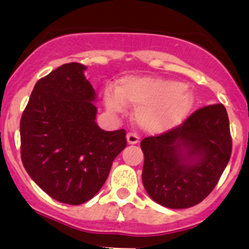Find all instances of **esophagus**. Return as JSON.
<instances>
[{"label":"esophagus","instance_id":"1","mask_svg":"<svg viewBox=\"0 0 249 249\" xmlns=\"http://www.w3.org/2000/svg\"><path fill=\"white\" fill-rule=\"evenodd\" d=\"M126 140L129 144H136L137 142H139V136H137L135 132H129V134L126 135Z\"/></svg>","mask_w":249,"mask_h":249}]
</instances>
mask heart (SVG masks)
Here are the masks:
<instances>
[{
    "instance_id": "heart-1",
    "label": "heart",
    "mask_w": 249,
    "mask_h": 249,
    "mask_svg": "<svg viewBox=\"0 0 249 249\" xmlns=\"http://www.w3.org/2000/svg\"><path fill=\"white\" fill-rule=\"evenodd\" d=\"M106 107L120 113L124 105L135 107L134 120L142 130L161 132L180 124L195 103L192 91L182 83L159 76H126L117 91L105 93Z\"/></svg>"
}]
</instances>
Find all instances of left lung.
<instances>
[{
	"mask_svg": "<svg viewBox=\"0 0 249 249\" xmlns=\"http://www.w3.org/2000/svg\"><path fill=\"white\" fill-rule=\"evenodd\" d=\"M142 182L166 208L201 203L216 186L232 151L228 112L221 103L199 108L178 126L141 141Z\"/></svg>",
	"mask_w": 249,
	"mask_h": 249,
	"instance_id": "8db88e82",
	"label": "left lung"
}]
</instances>
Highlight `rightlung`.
Returning <instances> with one entry per match:
<instances>
[{"label": "right lung", "instance_id": "obj_1", "mask_svg": "<svg viewBox=\"0 0 249 249\" xmlns=\"http://www.w3.org/2000/svg\"><path fill=\"white\" fill-rule=\"evenodd\" d=\"M85 71L68 63L40 79L20 119L25 170L48 196L73 206L100 191L126 147L124 129L105 131L96 123V92Z\"/></svg>", "mask_w": 249, "mask_h": 249}]
</instances>
